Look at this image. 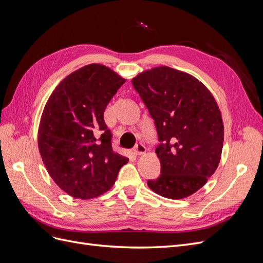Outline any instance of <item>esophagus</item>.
I'll use <instances>...</instances> for the list:
<instances>
[{
  "mask_svg": "<svg viewBox=\"0 0 263 263\" xmlns=\"http://www.w3.org/2000/svg\"><path fill=\"white\" fill-rule=\"evenodd\" d=\"M146 153V147L142 144H137L136 146L134 147V154L138 156V155H142Z\"/></svg>",
  "mask_w": 263,
  "mask_h": 263,
  "instance_id": "1",
  "label": "esophagus"
}]
</instances>
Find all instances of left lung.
<instances>
[{
  "instance_id": "8db88e82",
  "label": "left lung",
  "mask_w": 263,
  "mask_h": 263,
  "mask_svg": "<svg viewBox=\"0 0 263 263\" xmlns=\"http://www.w3.org/2000/svg\"><path fill=\"white\" fill-rule=\"evenodd\" d=\"M133 86L154 118L161 171L148 186L171 200L195 193L217 169L224 126L212 93L194 77L158 67L133 79Z\"/></svg>"
}]
</instances>
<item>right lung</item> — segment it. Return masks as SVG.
Listing matches in <instances>:
<instances>
[{"label": "right lung", "instance_id": "1", "mask_svg": "<svg viewBox=\"0 0 263 263\" xmlns=\"http://www.w3.org/2000/svg\"><path fill=\"white\" fill-rule=\"evenodd\" d=\"M125 81L109 68L92 63L63 79L46 103L39 153L55 184L71 196L87 200L105 193L128 161L113 151L103 115Z\"/></svg>", "mask_w": 263, "mask_h": 263}]
</instances>
